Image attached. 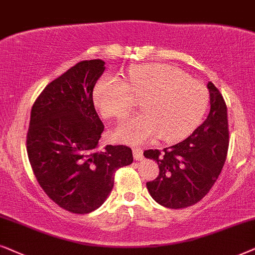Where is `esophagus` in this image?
I'll list each match as a JSON object with an SVG mask.
<instances>
[{"instance_id": "1", "label": "esophagus", "mask_w": 255, "mask_h": 255, "mask_svg": "<svg viewBox=\"0 0 255 255\" xmlns=\"http://www.w3.org/2000/svg\"><path fill=\"white\" fill-rule=\"evenodd\" d=\"M133 155H134V158L136 159V161H142V159H143V150L140 148H134Z\"/></svg>"}]
</instances>
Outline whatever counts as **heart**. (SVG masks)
<instances>
[{
  "mask_svg": "<svg viewBox=\"0 0 255 255\" xmlns=\"http://www.w3.org/2000/svg\"><path fill=\"white\" fill-rule=\"evenodd\" d=\"M134 97H143L144 113L127 119L114 133L128 144L157 137L165 142L183 140L199 125L209 105L204 84L167 64L133 67L125 81L104 77L93 92L94 104L105 118H125L134 107Z\"/></svg>",
  "mask_w": 255,
  "mask_h": 255,
  "instance_id": "heart-1",
  "label": "heart"
}]
</instances>
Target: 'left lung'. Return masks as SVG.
Listing matches in <instances>:
<instances>
[{
  "instance_id": "1",
  "label": "left lung",
  "mask_w": 255,
  "mask_h": 255,
  "mask_svg": "<svg viewBox=\"0 0 255 255\" xmlns=\"http://www.w3.org/2000/svg\"><path fill=\"white\" fill-rule=\"evenodd\" d=\"M210 113L185 140L169 148L145 150L144 157L157 162V178L147 183L155 202L169 209L196 204L210 191L225 163L229 149L227 108L215 85L208 83Z\"/></svg>"
}]
</instances>
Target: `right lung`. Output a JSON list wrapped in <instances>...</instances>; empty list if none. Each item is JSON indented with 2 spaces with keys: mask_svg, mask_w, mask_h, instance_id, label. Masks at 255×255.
<instances>
[{
  "mask_svg": "<svg viewBox=\"0 0 255 255\" xmlns=\"http://www.w3.org/2000/svg\"><path fill=\"white\" fill-rule=\"evenodd\" d=\"M104 71L101 59L76 64L44 88L30 114L26 150L33 174L56 204L79 215L100 208L115 171L133 162L126 145L99 149L104 125L93 88Z\"/></svg>",
  "mask_w": 255,
  "mask_h": 255,
  "instance_id": "right-lung-1",
  "label": "right lung"
}]
</instances>
